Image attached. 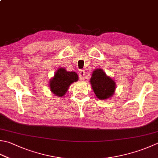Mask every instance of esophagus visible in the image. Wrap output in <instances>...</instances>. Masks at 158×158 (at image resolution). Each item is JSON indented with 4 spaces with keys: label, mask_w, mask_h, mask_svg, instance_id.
I'll return each mask as SVG.
<instances>
[{
    "label": "esophagus",
    "mask_w": 158,
    "mask_h": 158,
    "mask_svg": "<svg viewBox=\"0 0 158 158\" xmlns=\"http://www.w3.org/2000/svg\"><path fill=\"white\" fill-rule=\"evenodd\" d=\"M79 77L80 80H83L85 78V70H81L79 72Z\"/></svg>",
    "instance_id": "34e87169"
}]
</instances>
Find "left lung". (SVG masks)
<instances>
[{"label":"left lung","mask_w":158,"mask_h":158,"mask_svg":"<svg viewBox=\"0 0 158 158\" xmlns=\"http://www.w3.org/2000/svg\"><path fill=\"white\" fill-rule=\"evenodd\" d=\"M90 83L96 96L101 100L112 97L116 88L114 80L107 77L101 69L94 70L92 73Z\"/></svg>","instance_id":"left-lung-1"}]
</instances>
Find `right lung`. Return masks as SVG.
Masks as SVG:
<instances>
[{"instance_id": "1", "label": "right lung", "mask_w": 158, "mask_h": 158, "mask_svg": "<svg viewBox=\"0 0 158 158\" xmlns=\"http://www.w3.org/2000/svg\"><path fill=\"white\" fill-rule=\"evenodd\" d=\"M78 75L75 72H68L65 69H60L50 81V89L54 94L61 97L66 93L71 83L78 81Z\"/></svg>"}]
</instances>
